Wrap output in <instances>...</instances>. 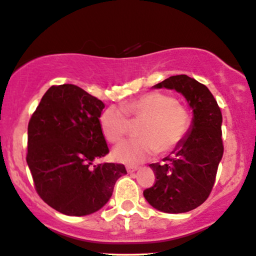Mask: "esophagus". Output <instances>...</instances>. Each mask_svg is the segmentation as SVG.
<instances>
[{
  "instance_id": "34e87169",
  "label": "esophagus",
  "mask_w": 256,
  "mask_h": 256,
  "mask_svg": "<svg viewBox=\"0 0 256 256\" xmlns=\"http://www.w3.org/2000/svg\"><path fill=\"white\" fill-rule=\"evenodd\" d=\"M126 168H127V171L129 173H133V172L136 171V170H138V166H134V165H127V167H126Z\"/></svg>"
}]
</instances>
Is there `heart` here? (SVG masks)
Masks as SVG:
<instances>
[{"label": "heart", "mask_w": 256, "mask_h": 256, "mask_svg": "<svg viewBox=\"0 0 256 256\" xmlns=\"http://www.w3.org/2000/svg\"><path fill=\"white\" fill-rule=\"evenodd\" d=\"M138 138L126 141L112 152L118 162L140 164L154 153H168L180 144L191 126V116L182 104L164 92L150 91L134 97L121 108L108 106L100 116L104 138L118 144L129 130V122H140Z\"/></svg>", "instance_id": "b5f03b06"}]
</instances>
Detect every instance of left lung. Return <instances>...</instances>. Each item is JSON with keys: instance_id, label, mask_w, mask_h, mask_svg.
Instances as JSON below:
<instances>
[{"instance_id": "left-lung-1", "label": "left lung", "mask_w": 256, "mask_h": 256, "mask_svg": "<svg viewBox=\"0 0 256 256\" xmlns=\"http://www.w3.org/2000/svg\"><path fill=\"white\" fill-rule=\"evenodd\" d=\"M154 88L174 89L194 110L192 130L164 164H150L156 182L144 191L148 203L167 214L194 210L209 197L222 159V112L204 84L186 74L172 76Z\"/></svg>"}]
</instances>
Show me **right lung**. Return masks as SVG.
Here are the masks:
<instances>
[{
	"mask_svg": "<svg viewBox=\"0 0 256 256\" xmlns=\"http://www.w3.org/2000/svg\"><path fill=\"white\" fill-rule=\"evenodd\" d=\"M102 100L74 84L46 91L28 123L27 164L40 198L68 216L100 210L126 174L122 164L92 165L109 153L100 126Z\"/></svg>",
	"mask_w": 256,
	"mask_h": 256,
	"instance_id": "right-lung-1",
	"label": "right lung"
}]
</instances>
